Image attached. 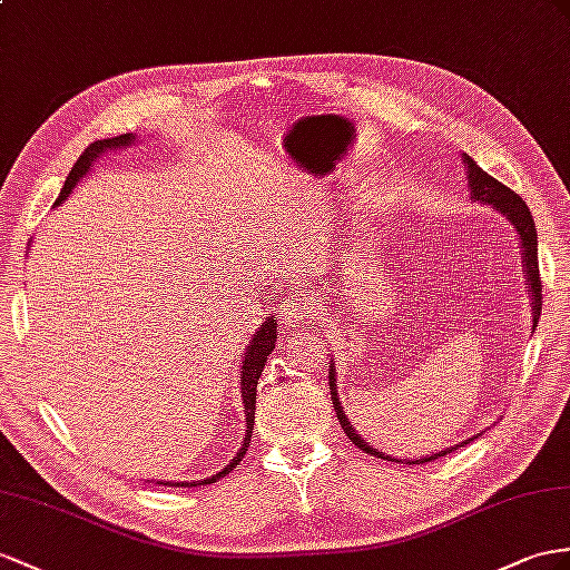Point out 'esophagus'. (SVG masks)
<instances>
[{"mask_svg": "<svg viewBox=\"0 0 570 570\" xmlns=\"http://www.w3.org/2000/svg\"><path fill=\"white\" fill-rule=\"evenodd\" d=\"M313 294L305 288H296L291 291V296L282 303V315L286 323H296V325H308L311 317H313Z\"/></svg>", "mask_w": 570, "mask_h": 570, "instance_id": "34e87169", "label": "esophagus"}]
</instances>
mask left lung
<instances>
[{
	"mask_svg": "<svg viewBox=\"0 0 570 570\" xmlns=\"http://www.w3.org/2000/svg\"><path fill=\"white\" fill-rule=\"evenodd\" d=\"M464 164H466V173H470V178H466V180H470L472 197L476 202H487V204H491V207L499 209L501 214H505L510 218V224H513L515 230H518L520 243H522V255H524V276H528L530 291H532V296H534V305H532V308H534V323H539V315H542V303H544L542 301V274H539V259H537V228H534V222H532V214L528 209V204H524L522 197L515 195L508 185L491 178L487 170H481L470 156H464ZM334 383H337V381H334V366L330 363V395H332L334 412H337V419H340L344 433L348 435V441H352L354 445H358L363 452H368V455H375V458H381V460H390V462H402V460L383 455V452H377L375 448H371L368 443L361 441V435L346 421L344 406L340 404V397H337V385H334ZM448 452H452V448L435 452V455H431V458L410 460L406 464H424V462H431L435 458L448 455Z\"/></svg>",
	"mask_w": 570,
	"mask_h": 570,
	"instance_id": "left-lung-1",
	"label": "left lung"
}]
</instances>
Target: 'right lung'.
I'll return each instance as SVG.
<instances>
[{
    "instance_id": "add662e5",
    "label": "right lung",
    "mask_w": 570,
    "mask_h": 570,
    "mask_svg": "<svg viewBox=\"0 0 570 570\" xmlns=\"http://www.w3.org/2000/svg\"><path fill=\"white\" fill-rule=\"evenodd\" d=\"M132 141H135V137H132V135H120V137L100 139V141H94V144L86 146L83 154L79 156V160L75 164V168H71V173L67 175L62 193H60V197H57V202H55V204H60L62 199H67V197H69L71 187H75V185L83 178V175H86V170H89V166H91V160H94V158H98L100 154H106L108 149H120V146H129ZM274 342H276V320H274V317H269L267 323L262 325V327H259V332H257L255 337H253V344L247 346L245 361H243V371H240V373H243L240 392H243V410H245V419H247V431H245V441H243V448H240L238 455L233 458V462H228L222 472L214 474V476H209V479L199 481V484H197V481H180V484H170V487H204V484H214L216 479L226 476V474L233 470V466H236V464L243 460L247 445H250V435H253V426H255L257 381H259V375H262V368H265L267 356L274 352ZM160 484H164V481H160ZM166 487H168V481H166Z\"/></svg>"
}]
</instances>
